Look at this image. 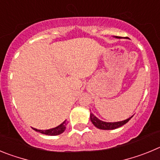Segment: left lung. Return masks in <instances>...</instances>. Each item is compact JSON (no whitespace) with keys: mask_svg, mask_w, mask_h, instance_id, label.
Wrapping results in <instances>:
<instances>
[{"mask_svg":"<svg viewBox=\"0 0 160 160\" xmlns=\"http://www.w3.org/2000/svg\"><path fill=\"white\" fill-rule=\"evenodd\" d=\"M114 38H122L121 37H117V36H114ZM133 117V115L130 118H128V119L123 120V121H120V122H103L102 120L98 119L97 117L93 114L92 113L90 112V121L92 122V123L95 126L96 128H98V129H101V130H114L116 129V128H120V127H122L123 126L124 124H126L127 122L131 119V118Z\"/></svg>","mask_w":160,"mask_h":160,"instance_id":"left-lung-1","label":"left lung"}]
</instances>
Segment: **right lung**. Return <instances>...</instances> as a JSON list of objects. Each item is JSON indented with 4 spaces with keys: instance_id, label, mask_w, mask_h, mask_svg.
I'll return each instance as SVG.
<instances>
[{
    "instance_id": "right-lung-1",
    "label": "right lung",
    "mask_w": 160,
    "mask_h": 160,
    "mask_svg": "<svg viewBox=\"0 0 160 160\" xmlns=\"http://www.w3.org/2000/svg\"><path fill=\"white\" fill-rule=\"evenodd\" d=\"M66 120H65L62 123L60 124V125L58 126V127H56V128H51V129H49V130H45V131H43V130H38L36 129V128H33V130L38 131V132H40L42 133V134H44V135H52V136H53V135H61L62 133L64 132L65 130H66Z\"/></svg>"
}]
</instances>
